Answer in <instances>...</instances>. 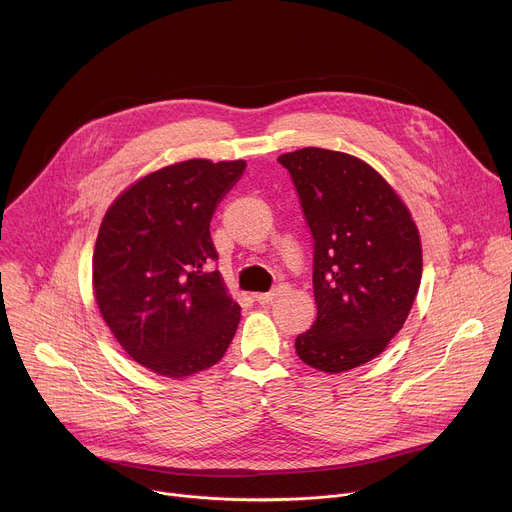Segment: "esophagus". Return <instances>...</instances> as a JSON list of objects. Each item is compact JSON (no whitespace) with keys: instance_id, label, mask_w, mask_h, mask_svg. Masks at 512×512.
<instances>
[{"instance_id":"obj_1","label":"esophagus","mask_w":512,"mask_h":512,"mask_svg":"<svg viewBox=\"0 0 512 512\" xmlns=\"http://www.w3.org/2000/svg\"><path fill=\"white\" fill-rule=\"evenodd\" d=\"M275 298H277V291H267V294H257V296H255L257 304H261V306L271 304Z\"/></svg>"}]
</instances>
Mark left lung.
I'll return each mask as SVG.
<instances>
[{
  "label": "left lung",
  "mask_w": 512,
  "mask_h": 512,
  "mask_svg": "<svg viewBox=\"0 0 512 512\" xmlns=\"http://www.w3.org/2000/svg\"><path fill=\"white\" fill-rule=\"evenodd\" d=\"M298 190L314 239L318 318L296 338L324 373L379 356L403 328L421 283V241L389 182L354 156L304 148L277 158Z\"/></svg>",
  "instance_id": "8db88e82"
}]
</instances>
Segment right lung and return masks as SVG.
Masks as SVG:
<instances>
[{
  "instance_id": "right-lung-1",
  "label": "right lung",
  "mask_w": 512,
  "mask_h": 512,
  "mask_svg": "<svg viewBox=\"0 0 512 512\" xmlns=\"http://www.w3.org/2000/svg\"><path fill=\"white\" fill-rule=\"evenodd\" d=\"M245 162L186 160L143 176L107 210L95 253V300L123 350L182 379L221 360L241 306L212 269L210 218Z\"/></svg>"
}]
</instances>
